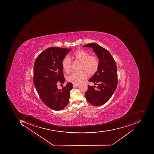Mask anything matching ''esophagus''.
<instances>
[{
	"label": "esophagus",
	"instance_id": "34e87169",
	"mask_svg": "<svg viewBox=\"0 0 154 154\" xmlns=\"http://www.w3.org/2000/svg\"><path fill=\"white\" fill-rule=\"evenodd\" d=\"M79 84H73V86L74 87H77L79 85Z\"/></svg>",
	"mask_w": 154,
	"mask_h": 154
}]
</instances>
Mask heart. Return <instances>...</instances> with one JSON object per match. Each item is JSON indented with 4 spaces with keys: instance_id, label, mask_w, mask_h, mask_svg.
Here are the masks:
<instances>
[{
    "instance_id": "obj_1",
    "label": "heart",
    "mask_w": 154,
    "mask_h": 154,
    "mask_svg": "<svg viewBox=\"0 0 154 154\" xmlns=\"http://www.w3.org/2000/svg\"><path fill=\"white\" fill-rule=\"evenodd\" d=\"M72 59L81 63L80 71L72 72L67 76L66 79L73 84L82 82L87 76V72L89 75H94L99 69L100 61L96 55H90V54L84 49H80L71 54ZM72 61L69 57H66L62 61L63 70L66 73L71 70Z\"/></svg>"
}]
</instances>
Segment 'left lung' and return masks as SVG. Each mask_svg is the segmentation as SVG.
Returning <instances> with one entry per match:
<instances>
[{
  "mask_svg": "<svg viewBox=\"0 0 154 154\" xmlns=\"http://www.w3.org/2000/svg\"><path fill=\"white\" fill-rule=\"evenodd\" d=\"M93 48L100 60L99 69L89 81L97 85H88L85 93L88 101L94 106L104 105L110 100L118 85V73L116 62L107 49L94 43L85 44L83 47Z\"/></svg>",
  "mask_w": 154,
  "mask_h": 154,
  "instance_id": "1",
  "label": "left lung"
}]
</instances>
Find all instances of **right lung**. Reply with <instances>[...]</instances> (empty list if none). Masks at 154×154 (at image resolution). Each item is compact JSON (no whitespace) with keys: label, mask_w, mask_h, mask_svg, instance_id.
Wrapping results in <instances>:
<instances>
[{"label":"right lung","mask_w":154,"mask_h":154,"mask_svg":"<svg viewBox=\"0 0 154 154\" xmlns=\"http://www.w3.org/2000/svg\"><path fill=\"white\" fill-rule=\"evenodd\" d=\"M70 48L50 47L42 52L35 59L34 65L33 82L40 97L46 106L55 111H60L69 103L71 83L67 82L61 90L57 84L65 81L62 61L71 51Z\"/></svg>","instance_id":"obj_1"}]
</instances>
